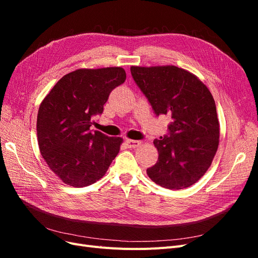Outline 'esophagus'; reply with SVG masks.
I'll use <instances>...</instances> for the list:
<instances>
[{
	"instance_id": "1",
	"label": "esophagus",
	"mask_w": 258,
	"mask_h": 258,
	"mask_svg": "<svg viewBox=\"0 0 258 258\" xmlns=\"http://www.w3.org/2000/svg\"><path fill=\"white\" fill-rule=\"evenodd\" d=\"M140 144H141V141H137V140H129V139L126 140V145H127L129 148H136V147H138Z\"/></svg>"
}]
</instances>
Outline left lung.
<instances>
[{"label": "left lung", "instance_id": "obj_1", "mask_svg": "<svg viewBox=\"0 0 258 258\" xmlns=\"http://www.w3.org/2000/svg\"><path fill=\"white\" fill-rule=\"evenodd\" d=\"M130 71L156 116L171 118L168 134L154 141L159 156L147 175L165 188L189 187L210 168L220 141L212 95L197 76L174 66Z\"/></svg>", "mask_w": 258, "mask_h": 258}]
</instances>
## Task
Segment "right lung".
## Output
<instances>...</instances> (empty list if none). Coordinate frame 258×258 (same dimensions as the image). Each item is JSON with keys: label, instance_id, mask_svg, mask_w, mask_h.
<instances>
[{"label": "right lung", "instance_id": "right-lung-1", "mask_svg": "<svg viewBox=\"0 0 258 258\" xmlns=\"http://www.w3.org/2000/svg\"><path fill=\"white\" fill-rule=\"evenodd\" d=\"M126 81L122 68L80 69L53 86L38 108L37 142L45 161L61 181L74 187L102 177L119 153L121 138L90 130L114 88Z\"/></svg>", "mask_w": 258, "mask_h": 258}]
</instances>
